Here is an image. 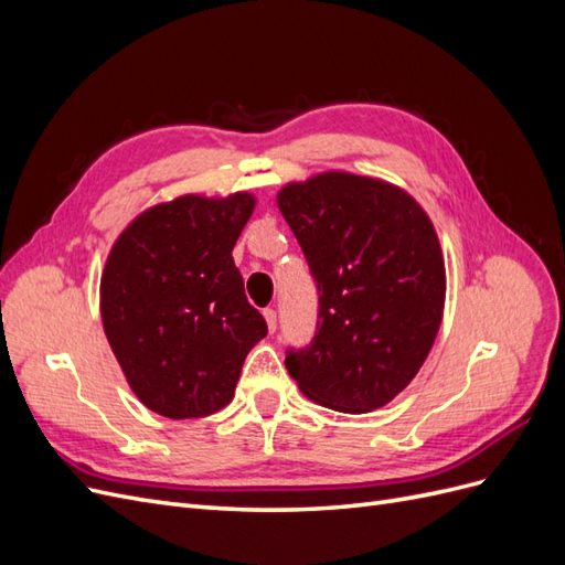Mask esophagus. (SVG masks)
<instances>
[{"label":"esophagus","instance_id":"34e87169","mask_svg":"<svg viewBox=\"0 0 565 565\" xmlns=\"http://www.w3.org/2000/svg\"><path fill=\"white\" fill-rule=\"evenodd\" d=\"M264 318H266V324H268V332H276V328H278V313L273 311V309H266Z\"/></svg>","mask_w":565,"mask_h":565}]
</instances>
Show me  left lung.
Wrapping results in <instances>:
<instances>
[{
	"mask_svg": "<svg viewBox=\"0 0 565 565\" xmlns=\"http://www.w3.org/2000/svg\"><path fill=\"white\" fill-rule=\"evenodd\" d=\"M278 207L318 287V324L285 367L311 401L361 415L393 401L429 355L446 303L434 224L386 181L324 172Z\"/></svg>",
	"mask_w": 565,
	"mask_h": 565,
	"instance_id": "obj_1",
	"label": "left lung"
}]
</instances>
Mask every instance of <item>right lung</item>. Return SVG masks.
<instances>
[{
	"instance_id": "1",
	"label": "right lung",
	"mask_w": 565,
	"mask_h": 565,
	"mask_svg": "<svg viewBox=\"0 0 565 565\" xmlns=\"http://www.w3.org/2000/svg\"><path fill=\"white\" fill-rule=\"evenodd\" d=\"M254 198L183 195L136 216L100 278V318L139 401L169 419L233 401L247 353L266 337L233 247Z\"/></svg>"
}]
</instances>
